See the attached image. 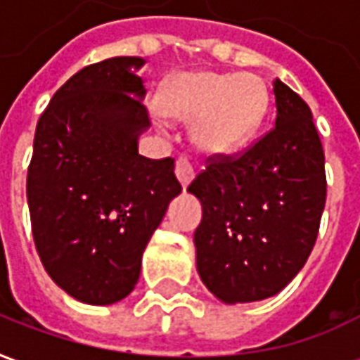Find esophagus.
Wrapping results in <instances>:
<instances>
[{"label":"esophagus","instance_id":"34e87169","mask_svg":"<svg viewBox=\"0 0 360 360\" xmlns=\"http://www.w3.org/2000/svg\"><path fill=\"white\" fill-rule=\"evenodd\" d=\"M175 175H177V179L181 181L183 187H187L188 183L193 181V177H195V167H193V164L185 156H181L175 162Z\"/></svg>","mask_w":360,"mask_h":360}]
</instances>
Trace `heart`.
<instances>
[{"label":"heart","mask_w":360,"mask_h":360,"mask_svg":"<svg viewBox=\"0 0 360 360\" xmlns=\"http://www.w3.org/2000/svg\"><path fill=\"white\" fill-rule=\"evenodd\" d=\"M160 110L193 121L191 134L206 152H231L249 141L268 110V89L250 73H181L165 84Z\"/></svg>","instance_id":"obj_1"}]
</instances>
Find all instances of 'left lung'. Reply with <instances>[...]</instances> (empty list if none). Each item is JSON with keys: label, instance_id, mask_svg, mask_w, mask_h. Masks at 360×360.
I'll use <instances>...</instances> for the list:
<instances>
[{"label": "left lung", "instance_id": "obj_1", "mask_svg": "<svg viewBox=\"0 0 360 360\" xmlns=\"http://www.w3.org/2000/svg\"><path fill=\"white\" fill-rule=\"evenodd\" d=\"M276 127L233 156L208 158L188 185L202 204L196 268L219 301L279 293L316 243L326 204L324 150L301 96L276 79Z\"/></svg>", "mask_w": 360, "mask_h": 360}]
</instances>
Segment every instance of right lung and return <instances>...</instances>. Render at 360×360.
Wrapping results in <instances>:
<instances>
[{
    "label": "right lung",
    "mask_w": 360,
    "mask_h": 360,
    "mask_svg": "<svg viewBox=\"0 0 360 360\" xmlns=\"http://www.w3.org/2000/svg\"><path fill=\"white\" fill-rule=\"evenodd\" d=\"M142 58L75 73L38 119L27 198L36 250L50 278L86 304L125 299L142 252L181 193L175 160L139 154L150 127Z\"/></svg>",
    "instance_id": "right-lung-1"
}]
</instances>
